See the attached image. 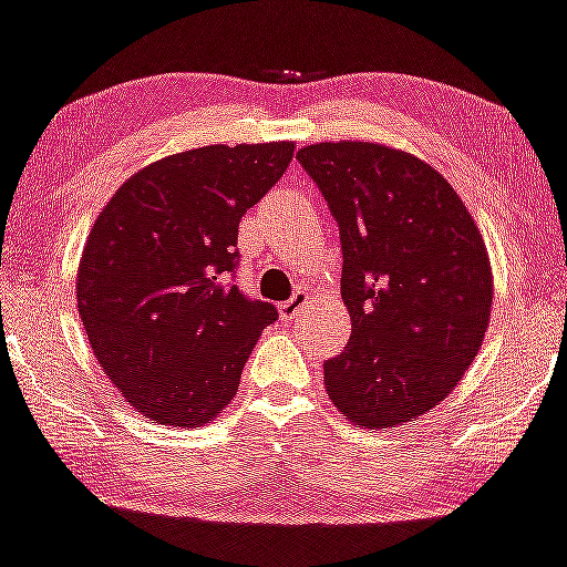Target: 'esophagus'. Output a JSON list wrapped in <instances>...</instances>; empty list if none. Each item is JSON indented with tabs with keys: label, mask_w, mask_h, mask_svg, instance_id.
Returning a JSON list of instances; mask_svg holds the SVG:
<instances>
[{
	"label": "esophagus",
	"mask_w": 567,
	"mask_h": 567,
	"mask_svg": "<svg viewBox=\"0 0 567 567\" xmlns=\"http://www.w3.org/2000/svg\"><path fill=\"white\" fill-rule=\"evenodd\" d=\"M309 298L311 296L306 290H296V296H292L290 301H285L282 306H279V313H282L285 319H290V322H292V319L301 317L306 306H309Z\"/></svg>",
	"instance_id": "1"
}]
</instances>
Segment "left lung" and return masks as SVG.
Wrapping results in <instances>:
<instances>
[{
	"mask_svg": "<svg viewBox=\"0 0 567 567\" xmlns=\"http://www.w3.org/2000/svg\"><path fill=\"white\" fill-rule=\"evenodd\" d=\"M340 227L351 338L324 361L346 420L404 425L454 391L486 338L494 275L462 197L431 163L380 142L298 150Z\"/></svg>",
	"mask_w": 567,
	"mask_h": 567,
	"instance_id": "1",
	"label": "left lung"
}]
</instances>
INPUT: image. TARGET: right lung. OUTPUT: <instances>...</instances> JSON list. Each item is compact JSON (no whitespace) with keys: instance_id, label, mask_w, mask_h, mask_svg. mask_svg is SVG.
<instances>
[{"instance_id":"add662e5","label":"right lung","mask_w":567,"mask_h":567,"mask_svg":"<svg viewBox=\"0 0 567 567\" xmlns=\"http://www.w3.org/2000/svg\"><path fill=\"white\" fill-rule=\"evenodd\" d=\"M292 161V142L208 145L140 168L94 218L76 301L89 346L150 420L200 427L235 399L277 309L229 275L237 227Z\"/></svg>"}]
</instances>
